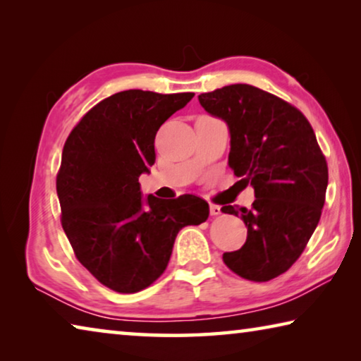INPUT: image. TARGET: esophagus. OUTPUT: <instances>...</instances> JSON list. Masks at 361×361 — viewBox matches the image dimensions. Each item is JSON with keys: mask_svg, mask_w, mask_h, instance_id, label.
<instances>
[{"mask_svg": "<svg viewBox=\"0 0 361 361\" xmlns=\"http://www.w3.org/2000/svg\"><path fill=\"white\" fill-rule=\"evenodd\" d=\"M210 215H212V216H218V215H221V207H219V205H215V204H212V205H210Z\"/></svg>", "mask_w": 361, "mask_h": 361, "instance_id": "34e87169", "label": "esophagus"}]
</instances>
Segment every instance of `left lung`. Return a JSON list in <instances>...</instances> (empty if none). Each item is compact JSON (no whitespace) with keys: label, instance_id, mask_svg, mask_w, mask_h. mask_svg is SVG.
I'll return each mask as SVG.
<instances>
[{"label":"left lung","instance_id":"8db88e82","mask_svg":"<svg viewBox=\"0 0 361 361\" xmlns=\"http://www.w3.org/2000/svg\"><path fill=\"white\" fill-rule=\"evenodd\" d=\"M207 113L223 119L231 135L229 167L255 189L252 209L224 205L243 219L247 240L224 253L232 272L267 282L293 266L320 221L328 166L304 114L279 97L250 84L200 94Z\"/></svg>","mask_w":361,"mask_h":361}]
</instances>
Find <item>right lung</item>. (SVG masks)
Listing matches in <instances>:
<instances>
[{
    "label": "right lung",
    "instance_id": "add662e5",
    "mask_svg": "<svg viewBox=\"0 0 361 361\" xmlns=\"http://www.w3.org/2000/svg\"><path fill=\"white\" fill-rule=\"evenodd\" d=\"M192 92L124 90L90 109L66 138L57 175L62 228L79 262L108 288L137 293L162 276L181 228L209 218L192 194L143 197L154 138Z\"/></svg>",
    "mask_w": 361,
    "mask_h": 361
}]
</instances>
